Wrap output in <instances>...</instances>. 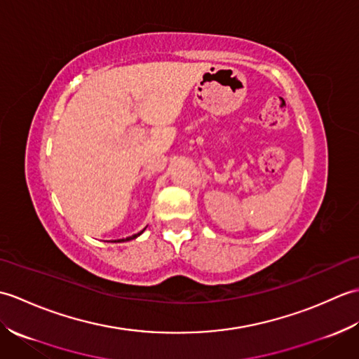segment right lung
Masks as SVG:
<instances>
[{
  "instance_id": "right-lung-1",
  "label": "right lung",
  "mask_w": 359,
  "mask_h": 359,
  "mask_svg": "<svg viewBox=\"0 0 359 359\" xmlns=\"http://www.w3.org/2000/svg\"><path fill=\"white\" fill-rule=\"evenodd\" d=\"M144 230H142L140 233H137V234H133V236H129V238H126V239H121V241H131V239H135L137 238V236H140L142 233H143ZM121 241H117V242H121Z\"/></svg>"
}]
</instances>
